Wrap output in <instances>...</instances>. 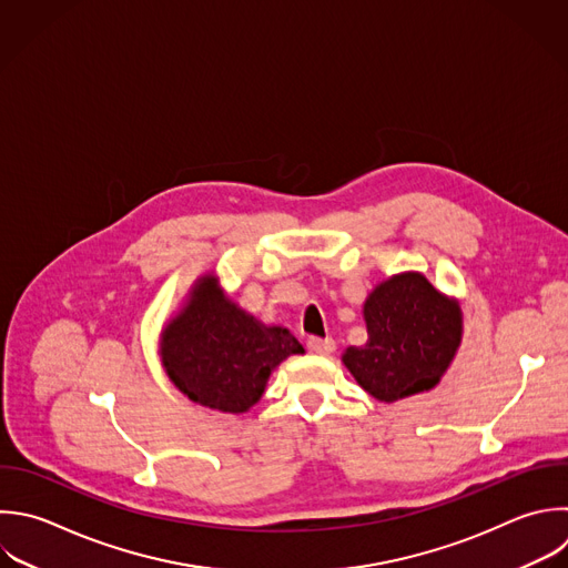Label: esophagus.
Instances as JSON below:
<instances>
[{
	"mask_svg": "<svg viewBox=\"0 0 568 568\" xmlns=\"http://www.w3.org/2000/svg\"><path fill=\"white\" fill-rule=\"evenodd\" d=\"M306 348L315 355H331L335 351V342L331 337H308L306 342Z\"/></svg>",
	"mask_w": 568,
	"mask_h": 568,
	"instance_id": "esophagus-1",
	"label": "esophagus"
}]
</instances>
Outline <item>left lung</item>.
Segmentation results:
<instances>
[{"mask_svg": "<svg viewBox=\"0 0 568 568\" xmlns=\"http://www.w3.org/2000/svg\"><path fill=\"white\" fill-rule=\"evenodd\" d=\"M368 342L344 353V364L379 402L433 388L448 368L462 337V315L419 273L379 284L364 304Z\"/></svg>", "mask_w": 568, "mask_h": 568, "instance_id": "1", "label": "left lung"}]
</instances>
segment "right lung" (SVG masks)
Returning <instances> with one entry per match:
<instances>
[{
	"label": "right lung",
	"instance_id": "add662e5",
	"mask_svg": "<svg viewBox=\"0 0 568 568\" xmlns=\"http://www.w3.org/2000/svg\"><path fill=\"white\" fill-rule=\"evenodd\" d=\"M302 344L280 326H264L204 277L186 308L162 335V362L173 384L193 402L244 413L264 393L271 371Z\"/></svg>",
	"mask_w": 568,
	"mask_h": 568
}]
</instances>
